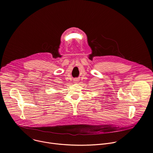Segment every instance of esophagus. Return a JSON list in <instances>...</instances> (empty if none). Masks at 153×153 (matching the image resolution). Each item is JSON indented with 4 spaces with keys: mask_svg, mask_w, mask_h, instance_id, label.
Listing matches in <instances>:
<instances>
[{
    "mask_svg": "<svg viewBox=\"0 0 153 153\" xmlns=\"http://www.w3.org/2000/svg\"><path fill=\"white\" fill-rule=\"evenodd\" d=\"M74 81H75V82H77V80H74Z\"/></svg>",
    "mask_w": 153,
    "mask_h": 153,
    "instance_id": "esophagus-1",
    "label": "esophagus"
}]
</instances>
